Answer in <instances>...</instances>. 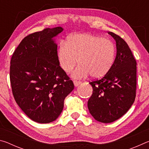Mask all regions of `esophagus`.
Masks as SVG:
<instances>
[{
    "label": "esophagus",
    "instance_id": "34e87169",
    "mask_svg": "<svg viewBox=\"0 0 149 149\" xmlns=\"http://www.w3.org/2000/svg\"><path fill=\"white\" fill-rule=\"evenodd\" d=\"M74 85L75 87H77L78 85H80L81 84V81H76V80H74Z\"/></svg>",
    "mask_w": 149,
    "mask_h": 149
}]
</instances>
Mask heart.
I'll return each mask as SVG.
<instances>
[{
    "label": "heart",
    "instance_id": "obj_1",
    "mask_svg": "<svg viewBox=\"0 0 149 149\" xmlns=\"http://www.w3.org/2000/svg\"><path fill=\"white\" fill-rule=\"evenodd\" d=\"M116 56L114 44L109 39L97 35L79 33L61 42L57 50L58 61L65 73H70L77 64L72 76L83 79L91 74L100 77L109 71Z\"/></svg>",
    "mask_w": 149,
    "mask_h": 149
}]
</instances>
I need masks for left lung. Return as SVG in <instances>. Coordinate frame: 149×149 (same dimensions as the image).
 I'll use <instances>...</instances> for the list:
<instances>
[{"label":"left lung","mask_w":149,"mask_h":149,"mask_svg":"<svg viewBox=\"0 0 149 149\" xmlns=\"http://www.w3.org/2000/svg\"><path fill=\"white\" fill-rule=\"evenodd\" d=\"M108 34L116 42V56L101 79L89 83L93 94L87 103L93 118L105 123L114 122L127 112L135 101L137 87V62L132 50L119 35Z\"/></svg>","instance_id":"obj_1"}]
</instances>
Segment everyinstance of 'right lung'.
<instances>
[{
	"label": "right lung",
	"instance_id": "obj_1",
	"mask_svg": "<svg viewBox=\"0 0 149 149\" xmlns=\"http://www.w3.org/2000/svg\"><path fill=\"white\" fill-rule=\"evenodd\" d=\"M61 27L47 28L24 37L10 60V79L17 105L30 119L41 123L56 120L74 85L58 61L52 38Z\"/></svg>",
	"mask_w": 149,
	"mask_h": 149
}]
</instances>
